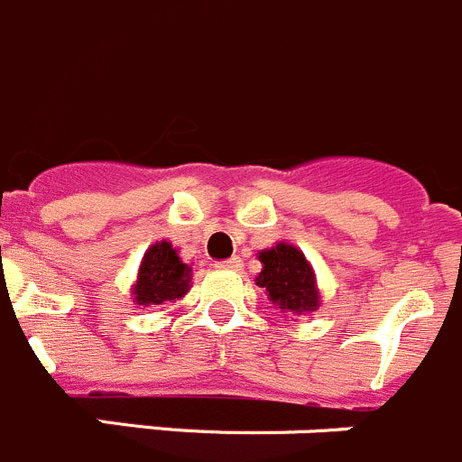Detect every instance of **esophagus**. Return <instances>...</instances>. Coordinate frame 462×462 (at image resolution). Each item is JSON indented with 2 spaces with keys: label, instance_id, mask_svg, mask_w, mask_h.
<instances>
[{
  "label": "esophagus",
  "instance_id": "1",
  "mask_svg": "<svg viewBox=\"0 0 462 462\" xmlns=\"http://www.w3.org/2000/svg\"><path fill=\"white\" fill-rule=\"evenodd\" d=\"M218 269H226V272H239V269H241V257H230V260L218 262Z\"/></svg>",
  "mask_w": 462,
  "mask_h": 462
}]
</instances>
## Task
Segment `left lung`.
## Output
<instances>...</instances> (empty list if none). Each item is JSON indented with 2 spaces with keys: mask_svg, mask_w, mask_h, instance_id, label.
<instances>
[{
  "mask_svg": "<svg viewBox=\"0 0 462 462\" xmlns=\"http://www.w3.org/2000/svg\"><path fill=\"white\" fill-rule=\"evenodd\" d=\"M262 272L255 282L267 290L269 301L285 313H313L319 306V292L315 285L313 267L306 255L292 244L278 241L273 248L257 253Z\"/></svg>",
  "mask_w": 462,
  "mask_h": 462,
  "instance_id": "1",
  "label": "left lung"
}]
</instances>
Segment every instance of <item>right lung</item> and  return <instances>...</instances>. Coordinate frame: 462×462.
Here are the masks:
<instances>
[{
  "instance_id": "obj_1",
  "label": "right lung",
  "mask_w": 462,
  "mask_h": 462,
  "mask_svg": "<svg viewBox=\"0 0 462 462\" xmlns=\"http://www.w3.org/2000/svg\"><path fill=\"white\" fill-rule=\"evenodd\" d=\"M190 267L170 241H156L144 253L133 285V297L140 306H161L177 301L190 290Z\"/></svg>"
}]
</instances>
